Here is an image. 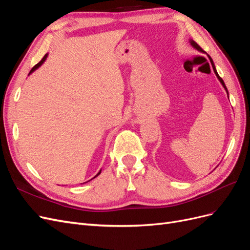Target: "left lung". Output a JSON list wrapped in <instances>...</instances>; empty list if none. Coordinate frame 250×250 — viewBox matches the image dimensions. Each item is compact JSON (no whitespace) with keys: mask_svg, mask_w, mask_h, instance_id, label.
Returning a JSON list of instances; mask_svg holds the SVG:
<instances>
[{"mask_svg":"<svg viewBox=\"0 0 250 250\" xmlns=\"http://www.w3.org/2000/svg\"><path fill=\"white\" fill-rule=\"evenodd\" d=\"M190 42H191V44H192V46L195 48V49H197L198 51H200V52H203V50L200 48V46H199V44L197 43V42H195L194 41H190ZM208 58H209V62H210V63H211V66H213V69H214V72H215V74H216V76H217V78L219 79V81H220L221 82V84L223 85V87L225 88V90H226V93H228V96H229V90H228V88H226V86H225V84H224V81L222 80V78L220 77V76H219V75H218V73H217V71H216V67H215V64H214V62H213V60H211V58L208 56Z\"/></svg>","mask_w":250,"mask_h":250,"instance_id":"8db88e82","label":"left lung"}]
</instances>
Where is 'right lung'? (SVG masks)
Returning <instances> with one entry per match:
<instances>
[{
    "mask_svg": "<svg viewBox=\"0 0 250 250\" xmlns=\"http://www.w3.org/2000/svg\"><path fill=\"white\" fill-rule=\"evenodd\" d=\"M47 56H48V54H46V55H44V56L42 57V59L41 60V62H40L39 63H37V64H35V65H34V66L32 67V69H31V71H30V73H29V74H31L32 72H34V71H35V70L37 69V67H40V66H41V65H42V64L43 63V62H44V60H46ZM100 173H101V170H100V172H99V173H98V174H97V175H96V176H98V175H99V174H100ZM96 176H95V177H96ZM95 177H94V178H95Z\"/></svg>",
    "mask_w": 250,
    "mask_h": 250,
    "instance_id": "add662e5",
    "label": "right lung"
}]
</instances>
